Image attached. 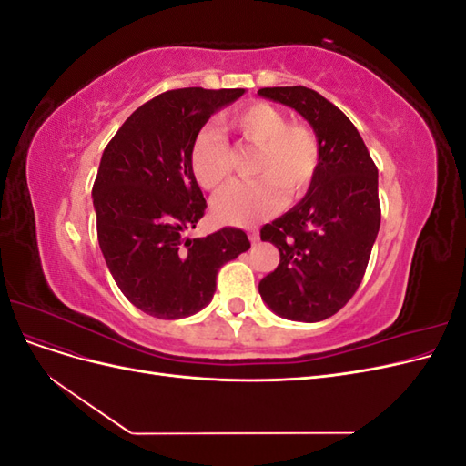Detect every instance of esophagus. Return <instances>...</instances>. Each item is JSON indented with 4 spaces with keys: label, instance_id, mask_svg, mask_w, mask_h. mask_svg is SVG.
I'll list each match as a JSON object with an SVG mask.
<instances>
[{
    "label": "esophagus",
    "instance_id": "34e87169",
    "mask_svg": "<svg viewBox=\"0 0 466 466\" xmlns=\"http://www.w3.org/2000/svg\"><path fill=\"white\" fill-rule=\"evenodd\" d=\"M248 238H250L252 245L258 243V231L257 229H248Z\"/></svg>",
    "mask_w": 466,
    "mask_h": 466
}]
</instances>
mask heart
<instances>
[{
  "instance_id": "b5f03b06",
  "label": "heart",
  "mask_w": 466,
  "mask_h": 466,
  "mask_svg": "<svg viewBox=\"0 0 466 466\" xmlns=\"http://www.w3.org/2000/svg\"><path fill=\"white\" fill-rule=\"evenodd\" d=\"M225 130L257 147L252 180L233 182L214 200V216L231 225H250L274 211L286 198L303 196L319 173L320 139L305 122H289L279 108L252 103L223 120ZM190 168L206 190H218L233 171L231 147L216 130H200L190 146Z\"/></svg>"
}]
</instances>
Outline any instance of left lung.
<instances>
[{
    "mask_svg": "<svg viewBox=\"0 0 466 466\" xmlns=\"http://www.w3.org/2000/svg\"><path fill=\"white\" fill-rule=\"evenodd\" d=\"M258 95L298 110L320 139V167L305 198L260 229L279 264L258 291L276 315L319 322L354 298L368 268L380 225L377 167L356 126L317 91L264 87Z\"/></svg>",
    "mask_w": 466,
    "mask_h": 466,
    "instance_id": "obj_1",
    "label": "left lung"
}]
</instances>
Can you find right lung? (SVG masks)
Listing matches in <instances>:
<instances>
[{"mask_svg":"<svg viewBox=\"0 0 466 466\" xmlns=\"http://www.w3.org/2000/svg\"><path fill=\"white\" fill-rule=\"evenodd\" d=\"M245 89L187 87L134 110L103 151L93 185L96 237L132 305L157 319L198 313L219 268L250 248L243 229L190 238L208 208L190 168L194 136Z\"/></svg>","mask_w":466,"mask_h":466,"instance_id":"right-lung-1","label":"right lung"}]
</instances>
